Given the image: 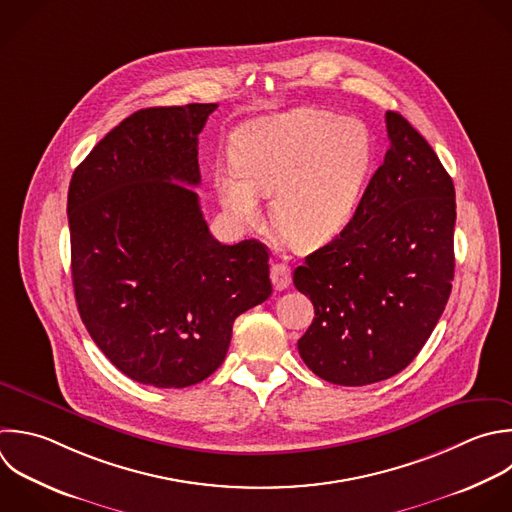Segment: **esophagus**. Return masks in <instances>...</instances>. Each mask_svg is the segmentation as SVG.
<instances>
[{"label": "esophagus", "instance_id": "obj_1", "mask_svg": "<svg viewBox=\"0 0 512 512\" xmlns=\"http://www.w3.org/2000/svg\"><path fill=\"white\" fill-rule=\"evenodd\" d=\"M270 278H272V284H274L276 290H284V288H288L290 282H292L290 268H288L286 264H280V262L272 264V268H270Z\"/></svg>", "mask_w": 512, "mask_h": 512}]
</instances>
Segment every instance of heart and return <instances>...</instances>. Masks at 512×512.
Listing matches in <instances>:
<instances>
[{"label": "heart", "mask_w": 512, "mask_h": 512, "mask_svg": "<svg viewBox=\"0 0 512 512\" xmlns=\"http://www.w3.org/2000/svg\"><path fill=\"white\" fill-rule=\"evenodd\" d=\"M232 162L234 168L214 172L226 214L260 226V196H272L278 232L292 248L310 252L352 220L374 164V138L360 120L298 108L242 126Z\"/></svg>", "instance_id": "1"}]
</instances>
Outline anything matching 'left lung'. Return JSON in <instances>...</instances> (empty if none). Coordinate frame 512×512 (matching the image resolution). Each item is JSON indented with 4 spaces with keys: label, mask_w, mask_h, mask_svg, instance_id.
Segmentation results:
<instances>
[{
    "label": "left lung",
    "mask_w": 512,
    "mask_h": 512,
    "mask_svg": "<svg viewBox=\"0 0 512 512\" xmlns=\"http://www.w3.org/2000/svg\"><path fill=\"white\" fill-rule=\"evenodd\" d=\"M390 148L348 226L294 270L314 320L306 366L340 386L386 380L432 334L454 278V186L428 142L386 112Z\"/></svg>",
    "instance_id": "obj_1"
}]
</instances>
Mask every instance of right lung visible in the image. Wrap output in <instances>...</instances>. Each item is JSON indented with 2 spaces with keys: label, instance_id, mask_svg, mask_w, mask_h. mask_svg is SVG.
Listing matches in <instances>:
<instances>
[{
  "label": "right lung",
  "instance_id": "right-lung-1",
  "mask_svg": "<svg viewBox=\"0 0 512 512\" xmlns=\"http://www.w3.org/2000/svg\"><path fill=\"white\" fill-rule=\"evenodd\" d=\"M218 104L146 108L76 168L68 192L82 322L128 378L186 388L226 358L232 324L272 294L266 246L220 244L198 194V134Z\"/></svg>",
  "mask_w": 512,
  "mask_h": 512
}]
</instances>
